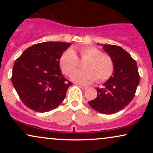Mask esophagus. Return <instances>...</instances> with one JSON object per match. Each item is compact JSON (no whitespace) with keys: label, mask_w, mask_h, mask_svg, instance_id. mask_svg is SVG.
I'll use <instances>...</instances> for the list:
<instances>
[{"label":"esophagus","mask_w":153,"mask_h":153,"mask_svg":"<svg viewBox=\"0 0 153 153\" xmlns=\"http://www.w3.org/2000/svg\"><path fill=\"white\" fill-rule=\"evenodd\" d=\"M79 86H80V88L81 89H82V90H86V89H88V87L86 86H84V85H79Z\"/></svg>","instance_id":"34e87169"}]
</instances>
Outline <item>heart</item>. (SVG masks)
Masks as SVG:
<instances>
[{"mask_svg":"<svg viewBox=\"0 0 153 153\" xmlns=\"http://www.w3.org/2000/svg\"><path fill=\"white\" fill-rule=\"evenodd\" d=\"M80 58L88 59L84 64L85 71L73 72L71 78L73 81L82 84H90L97 80L103 82L108 80L114 71L113 59L109 56L94 47H85L79 50ZM79 65L78 56L72 50L64 52L59 59L61 70L65 75H70Z\"/></svg>","mask_w":153,"mask_h":153,"instance_id":"1","label":"heart"}]
</instances>
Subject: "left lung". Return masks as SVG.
Masks as SVG:
<instances>
[{"instance_id":"8db88e82","label":"left lung","mask_w":153,"mask_h":153,"mask_svg":"<svg viewBox=\"0 0 153 153\" xmlns=\"http://www.w3.org/2000/svg\"><path fill=\"white\" fill-rule=\"evenodd\" d=\"M113 59V75L96 88L97 97L89 101L91 107L103 114L119 111L132 101L140 82V75L136 61L127 51L117 45L101 44Z\"/></svg>"}]
</instances>
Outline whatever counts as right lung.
Masks as SVG:
<instances>
[{"mask_svg": "<svg viewBox=\"0 0 153 153\" xmlns=\"http://www.w3.org/2000/svg\"><path fill=\"white\" fill-rule=\"evenodd\" d=\"M71 44L47 42L29 47L16 59L11 81L26 106L34 111L53 110L73 83L63 76L59 59Z\"/></svg>", "mask_w": 153, "mask_h": 153, "instance_id": "right-lung-1", "label": "right lung"}]
</instances>
